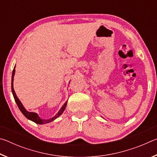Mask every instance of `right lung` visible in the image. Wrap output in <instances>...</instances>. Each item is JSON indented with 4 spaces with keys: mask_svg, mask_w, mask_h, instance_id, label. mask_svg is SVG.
<instances>
[{
    "mask_svg": "<svg viewBox=\"0 0 157 157\" xmlns=\"http://www.w3.org/2000/svg\"><path fill=\"white\" fill-rule=\"evenodd\" d=\"M14 74H15V67L14 68V70H13L12 75V91L13 96H14L15 102H16V103H17L18 107L19 108L20 111H21V112H22L23 115H24L28 119L34 122L35 123L42 124H45V123H50V122L53 121L54 120H55V119H56L57 118H58V117H59L61 115V114H62L63 112V111L65 110V108L66 107V105H67V101H66V102L64 103V105L62 106V107L61 108V109L59 111V112H58L56 114V115H55L54 117H52V118L48 119V120H44V119H41L40 117L38 116V114L36 113L29 112V111H28L24 108V107H23V105L21 104V101L17 98V95H16V93H15L14 90V88H13V81H14Z\"/></svg>",
    "mask_w": 157,
    "mask_h": 157,
    "instance_id": "right-lung-1",
    "label": "right lung"
}]
</instances>
